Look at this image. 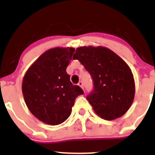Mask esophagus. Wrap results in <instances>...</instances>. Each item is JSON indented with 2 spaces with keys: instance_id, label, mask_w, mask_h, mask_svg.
Returning a JSON list of instances; mask_svg holds the SVG:
<instances>
[{
  "instance_id": "obj_1",
  "label": "esophagus",
  "mask_w": 155,
  "mask_h": 155,
  "mask_svg": "<svg viewBox=\"0 0 155 155\" xmlns=\"http://www.w3.org/2000/svg\"><path fill=\"white\" fill-rule=\"evenodd\" d=\"M78 85H79V87H81L82 89H83V84H82V82H79V83H78Z\"/></svg>"
}]
</instances>
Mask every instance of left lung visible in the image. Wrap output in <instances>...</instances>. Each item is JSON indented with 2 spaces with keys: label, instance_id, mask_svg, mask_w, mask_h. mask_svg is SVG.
Here are the masks:
<instances>
[{
  "label": "left lung",
  "instance_id": "obj_1",
  "mask_svg": "<svg viewBox=\"0 0 155 155\" xmlns=\"http://www.w3.org/2000/svg\"><path fill=\"white\" fill-rule=\"evenodd\" d=\"M73 58L91 75L94 90L87 99L95 113L109 121L124 115L135 96L134 75L126 62L104 46H81Z\"/></svg>",
  "mask_w": 155,
  "mask_h": 155
}]
</instances>
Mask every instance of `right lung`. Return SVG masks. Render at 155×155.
<instances>
[{"instance_id": "1", "label": "right lung", "mask_w": 155, "mask_h": 155, "mask_svg": "<svg viewBox=\"0 0 155 155\" xmlns=\"http://www.w3.org/2000/svg\"><path fill=\"white\" fill-rule=\"evenodd\" d=\"M75 48L55 47L43 52L28 69L21 90L30 112L38 120L50 125L66 121L76 98L83 94L73 85L67 73Z\"/></svg>"}]
</instances>
